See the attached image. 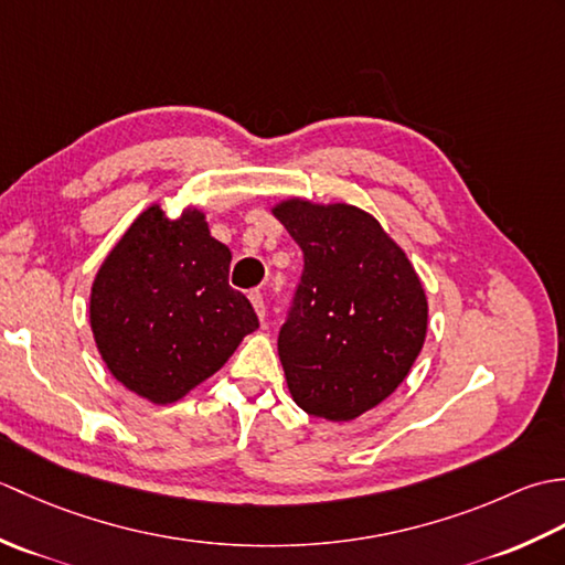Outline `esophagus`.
Returning <instances> with one entry per match:
<instances>
[{
	"label": "esophagus",
	"instance_id": "1",
	"mask_svg": "<svg viewBox=\"0 0 565 565\" xmlns=\"http://www.w3.org/2000/svg\"><path fill=\"white\" fill-rule=\"evenodd\" d=\"M249 301H252V306H255V310H257L259 320L267 318V306H264V296H262V291H259V289L249 291Z\"/></svg>",
	"mask_w": 565,
	"mask_h": 565
}]
</instances>
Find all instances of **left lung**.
I'll return each mask as SVG.
<instances>
[{
    "instance_id": "left-lung-1",
    "label": "left lung",
    "mask_w": 565,
    "mask_h": 565,
    "mask_svg": "<svg viewBox=\"0 0 565 565\" xmlns=\"http://www.w3.org/2000/svg\"><path fill=\"white\" fill-rule=\"evenodd\" d=\"M274 215L303 249L279 330L286 383L308 415L347 423L386 401L415 364L427 334L423 284L362 209L291 199Z\"/></svg>"
}]
</instances>
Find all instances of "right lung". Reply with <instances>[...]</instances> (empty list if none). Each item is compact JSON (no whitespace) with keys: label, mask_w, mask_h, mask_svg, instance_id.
I'll return each mask as SVG.
<instances>
[{"label":"right lung","mask_w":565,"mask_h":565,"mask_svg":"<svg viewBox=\"0 0 565 565\" xmlns=\"http://www.w3.org/2000/svg\"><path fill=\"white\" fill-rule=\"evenodd\" d=\"M231 249L211 237L196 209L170 221L142 211L92 286L89 320L111 374L142 398L174 403L218 371L255 308L227 284Z\"/></svg>","instance_id":"right-lung-1"}]
</instances>
